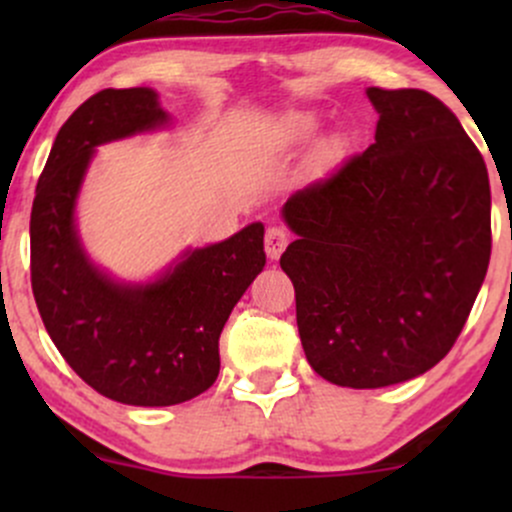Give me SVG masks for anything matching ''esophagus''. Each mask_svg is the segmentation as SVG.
Listing matches in <instances>:
<instances>
[{"label": "esophagus", "instance_id": "1", "mask_svg": "<svg viewBox=\"0 0 512 512\" xmlns=\"http://www.w3.org/2000/svg\"><path fill=\"white\" fill-rule=\"evenodd\" d=\"M286 245H289V231L284 226H269L267 233H264V250H267V255L276 260Z\"/></svg>", "mask_w": 512, "mask_h": 512}]
</instances>
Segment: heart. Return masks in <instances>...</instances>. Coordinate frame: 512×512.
<instances>
[{
  "label": "heart",
  "mask_w": 512,
  "mask_h": 512,
  "mask_svg": "<svg viewBox=\"0 0 512 512\" xmlns=\"http://www.w3.org/2000/svg\"><path fill=\"white\" fill-rule=\"evenodd\" d=\"M291 127H293V132H298V134H308L310 129H313V117H305V115H301V117H293Z\"/></svg>",
  "instance_id": "obj_1"
}]
</instances>
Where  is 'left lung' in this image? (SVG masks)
<instances>
[{"mask_svg":"<svg viewBox=\"0 0 512 512\" xmlns=\"http://www.w3.org/2000/svg\"><path fill=\"white\" fill-rule=\"evenodd\" d=\"M375 144L289 197L305 358L334 385L370 390L433 368L460 337L491 260L486 163L445 103L368 88Z\"/></svg>","mask_w":512,"mask_h":512,"instance_id":"1","label":"left lung"}]
</instances>
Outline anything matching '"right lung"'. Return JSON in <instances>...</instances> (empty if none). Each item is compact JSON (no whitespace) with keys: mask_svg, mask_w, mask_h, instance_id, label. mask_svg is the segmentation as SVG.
Listing matches in <instances>:
<instances>
[{"mask_svg":"<svg viewBox=\"0 0 512 512\" xmlns=\"http://www.w3.org/2000/svg\"><path fill=\"white\" fill-rule=\"evenodd\" d=\"M166 122L151 88L98 91L57 132L31 211V286L45 330L86 385L134 407H170L214 385L223 325L267 262L262 223L187 250L144 286L117 284L88 262L74 204L96 146Z\"/></svg>","mask_w":512,"mask_h":512,"instance_id":"right-lung-1","label":"right lung"}]
</instances>
